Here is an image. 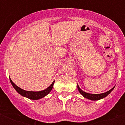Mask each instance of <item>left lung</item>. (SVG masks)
<instances>
[{
  "label": "left lung",
  "instance_id": "obj_1",
  "mask_svg": "<svg viewBox=\"0 0 125 125\" xmlns=\"http://www.w3.org/2000/svg\"><path fill=\"white\" fill-rule=\"evenodd\" d=\"M114 87H113L111 89H110L109 91L105 92V93H99V94H93V93H86L85 91H83V90L80 89V87L78 86V85L77 84V87H78V91L80 92V93L83 96L84 98L87 99H89V100H91V101H98V100H100V99H104L106 97H107L108 95L110 94V93L112 92L113 89H114Z\"/></svg>",
  "mask_w": 125,
  "mask_h": 125
}]
</instances>
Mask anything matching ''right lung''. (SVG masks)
Returning a JSON list of instances; mask_svg holds the SVG:
<instances>
[{
    "label": "right lung",
    "instance_id": "1",
    "mask_svg": "<svg viewBox=\"0 0 125 125\" xmlns=\"http://www.w3.org/2000/svg\"><path fill=\"white\" fill-rule=\"evenodd\" d=\"M10 80L11 83V85H13V87L14 88L16 91L19 94H20L21 95H22V97H26L29 99H31V100H38V99H42L43 97H45L46 95H47L50 93V91L52 90L53 86H54V83L55 80H54L52 82V83H51V85L48 87L47 89H44V90H42V91H26V90H24V89H21L18 86H17L15 84L13 81L11 80L10 78Z\"/></svg>",
    "mask_w": 125,
    "mask_h": 125
}]
</instances>
